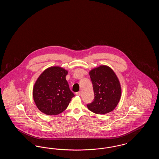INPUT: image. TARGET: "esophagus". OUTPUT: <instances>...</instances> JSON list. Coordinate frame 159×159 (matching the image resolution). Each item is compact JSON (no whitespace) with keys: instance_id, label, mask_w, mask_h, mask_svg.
<instances>
[{"instance_id":"34e87169","label":"esophagus","mask_w":159,"mask_h":159,"mask_svg":"<svg viewBox=\"0 0 159 159\" xmlns=\"http://www.w3.org/2000/svg\"><path fill=\"white\" fill-rule=\"evenodd\" d=\"M76 94L77 95H78V96H80L81 95V92H80V91L77 92H76Z\"/></svg>"}]
</instances>
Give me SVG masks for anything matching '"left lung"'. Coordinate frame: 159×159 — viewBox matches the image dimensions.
<instances>
[{
	"label": "left lung",
	"instance_id": "8db88e82",
	"mask_svg": "<svg viewBox=\"0 0 159 159\" xmlns=\"http://www.w3.org/2000/svg\"><path fill=\"white\" fill-rule=\"evenodd\" d=\"M93 85L94 99L87 104L93 113L104 114L114 110L121 97L119 80L113 70L107 66H100L89 73Z\"/></svg>",
	"mask_w": 159,
	"mask_h": 159
}]
</instances>
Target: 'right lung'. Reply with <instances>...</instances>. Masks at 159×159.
I'll use <instances>...</instances> for the list:
<instances>
[{"label": "right lung", "instance_id": "1", "mask_svg": "<svg viewBox=\"0 0 159 159\" xmlns=\"http://www.w3.org/2000/svg\"><path fill=\"white\" fill-rule=\"evenodd\" d=\"M67 70L51 67L38 77L33 89V97L38 109L47 115L63 112L75 97L70 91L66 76Z\"/></svg>", "mask_w": 159, "mask_h": 159}]
</instances>
